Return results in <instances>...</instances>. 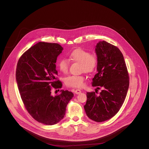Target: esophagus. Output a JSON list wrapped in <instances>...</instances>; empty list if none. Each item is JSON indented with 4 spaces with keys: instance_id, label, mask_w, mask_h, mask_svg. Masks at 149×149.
Returning <instances> with one entry per match:
<instances>
[{
    "instance_id": "esophagus-1",
    "label": "esophagus",
    "mask_w": 149,
    "mask_h": 149,
    "mask_svg": "<svg viewBox=\"0 0 149 149\" xmlns=\"http://www.w3.org/2000/svg\"><path fill=\"white\" fill-rule=\"evenodd\" d=\"M74 92H75V94H80V93H81V90L79 89H77L75 90V91H74Z\"/></svg>"
}]
</instances>
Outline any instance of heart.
<instances>
[{
  "instance_id": "obj_1",
  "label": "heart",
  "mask_w": 149,
  "mask_h": 149,
  "mask_svg": "<svg viewBox=\"0 0 149 149\" xmlns=\"http://www.w3.org/2000/svg\"><path fill=\"white\" fill-rule=\"evenodd\" d=\"M72 61L80 64V71L85 72L94 71L98 65V58L95 54H90V52L82 49L74 50L69 56ZM69 61L67 59L60 60L58 63L60 71L63 74H67L68 71ZM86 78L83 75H71L66 78L65 84L70 87L82 88L85 85Z\"/></svg>"
}]
</instances>
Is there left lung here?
I'll list each match as a JSON object with an SVG mask.
<instances>
[{
  "label": "left lung",
  "mask_w": 149,
  "mask_h": 149,
  "mask_svg": "<svg viewBox=\"0 0 149 149\" xmlns=\"http://www.w3.org/2000/svg\"><path fill=\"white\" fill-rule=\"evenodd\" d=\"M98 58L97 73L93 78V86L102 88L99 95L87 92L84 106L88 118L102 122L113 117L123 105L129 88V77L123 55L119 48L105 41L95 47Z\"/></svg>",
  "instance_id": "8db88e82"
}]
</instances>
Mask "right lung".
Listing matches in <instances>:
<instances>
[{
  "mask_svg": "<svg viewBox=\"0 0 149 149\" xmlns=\"http://www.w3.org/2000/svg\"><path fill=\"white\" fill-rule=\"evenodd\" d=\"M63 48L58 44L39 42L19 58L15 78L21 97L30 115L46 125H54L64 118L66 107L74 97L68 90L51 94L52 87L62 86L56 80L57 58Z\"/></svg>",
  "mask_w": 149,
  "mask_h": 149,
  "instance_id": "right-lung-1",
  "label": "right lung"
}]
</instances>
